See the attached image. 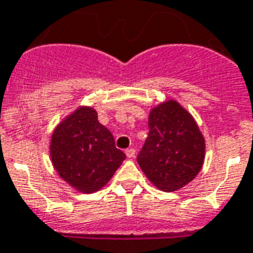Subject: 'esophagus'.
<instances>
[{"mask_svg": "<svg viewBox=\"0 0 253 253\" xmlns=\"http://www.w3.org/2000/svg\"><path fill=\"white\" fill-rule=\"evenodd\" d=\"M135 154H136V151L134 148H127L126 150V156L127 158H134Z\"/></svg>", "mask_w": 253, "mask_h": 253, "instance_id": "obj_1", "label": "esophagus"}]
</instances>
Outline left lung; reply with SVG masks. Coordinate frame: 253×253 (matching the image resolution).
I'll use <instances>...</instances> for the list:
<instances>
[{"label": "left lung", "mask_w": 253, "mask_h": 253, "mask_svg": "<svg viewBox=\"0 0 253 253\" xmlns=\"http://www.w3.org/2000/svg\"><path fill=\"white\" fill-rule=\"evenodd\" d=\"M148 128L136 158L147 178L164 192L189 184L205 159V139L192 115L170 99L151 110Z\"/></svg>", "instance_id": "left-lung-1"}]
</instances>
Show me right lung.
Here are the masks:
<instances>
[{
    "label": "right lung",
    "instance_id": "obj_1",
    "mask_svg": "<svg viewBox=\"0 0 253 253\" xmlns=\"http://www.w3.org/2000/svg\"><path fill=\"white\" fill-rule=\"evenodd\" d=\"M59 176L83 193L109 182L126 155L115 147L113 135L98 122L93 107H79L55 128L49 144Z\"/></svg>",
    "mask_w": 253,
    "mask_h": 253
}]
</instances>
